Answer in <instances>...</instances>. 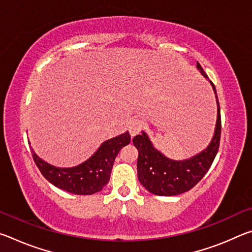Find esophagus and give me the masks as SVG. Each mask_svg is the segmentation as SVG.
I'll return each instance as SVG.
<instances>
[{
    "label": "esophagus",
    "mask_w": 252,
    "mask_h": 252,
    "mask_svg": "<svg viewBox=\"0 0 252 252\" xmlns=\"http://www.w3.org/2000/svg\"><path fill=\"white\" fill-rule=\"evenodd\" d=\"M142 127H143L142 120H140V119H132V120H130L129 122V126H127V129H129L131 136H134L142 130Z\"/></svg>",
    "instance_id": "34e87169"
}]
</instances>
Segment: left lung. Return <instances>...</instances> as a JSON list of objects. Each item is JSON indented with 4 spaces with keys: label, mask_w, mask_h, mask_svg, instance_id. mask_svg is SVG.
Returning <instances> with one entry per match:
<instances>
[{
    "label": "left lung",
    "mask_w": 252,
    "mask_h": 252,
    "mask_svg": "<svg viewBox=\"0 0 252 252\" xmlns=\"http://www.w3.org/2000/svg\"><path fill=\"white\" fill-rule=\"evenodd\" d=\"M197 69L204 78H207L206 72L198 62ZM210 84L217 102V122L210 143L201 152L186 160H173L156 149L144 131H141V134L135 135L132 140L139 151L136 163L138 179L149 192L162 197H171L187 192L192 189L210 169L218 153L221 134L219 100L215 84L211 81Z\"/></svg>",
    "instance_id": "left-lung-1"
}]
</instances>
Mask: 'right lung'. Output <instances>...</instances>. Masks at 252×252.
Instances as JSON below:
<instances>
[{
    "mask_svg": "<svg viewBox=\"0 0 252 252\" xmlns=\"http://www.w3.org/2000/svg\"><path fill=\"white\" fill-rule=\"evenodd\" d=\"M130 141L129 131L106 140L88 160L71 168L55 167L41 159L33 148L31 150L34 162L49 182L70 193L89 195L99 192L109 182L119 151Z\"/></svg>",
    "mask_w": 252,
    "mask_h": 252,
    "instance_id": "obj_1",
    "label": "right lung"
}]
</instances>
